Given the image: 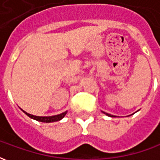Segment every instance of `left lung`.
I'll return each mask as SVG.
<instances>
[{
    "label": "left lung",
    "instance_id": "obj_1",
    "mask_svg": "<svg viewBox=\"0 0 160 160\" xmlns=\"http://www.w3.org/2000/svg\"><path fill=\"white\" fill-rule=\"evenodd\" d=\"M103 113H104V114L106 115V116H108V117H111V118H114V117H116V116H112V115H111V114H108V113H105V112H104V111H103Z\"/></svg>",
    "mask_w": 160,
    "mask_h": 160
}]
</instances>
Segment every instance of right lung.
Instances as JSON below:
<instances>
[{
    "label": "right lung",
    "instance_id": "1",
    "mask_svg": "<svg viewBox=\"0 0 160 160\" xmlns=\"http://www.w3.org/2000/svg\"><path fill=\"white\" fill-rule=\"evenodd\" d=\"M23 112H24L25 114L27 115L29 118H32L34 120L38 121V122H56V121H60L61 119H62V118L65 117V115L67 114L68 111H65V112H63L62 114L56 115V116H51V117H37V116H33V115L32 114H29V113H27V112H26L25 111H23Z\"/></svg>",
    "mask_w": 160,
    "mask_h": 160
}]
</instances>
